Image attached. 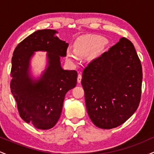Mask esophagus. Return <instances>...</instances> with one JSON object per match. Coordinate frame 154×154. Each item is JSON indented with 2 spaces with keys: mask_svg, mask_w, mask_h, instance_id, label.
Wrapping results in <instances>:
<instances>
[{
  "mask_svg": "<svg viewBox=\"0 0 154 154\" xmlns=\"http://www.w3.org/2000/svg\"><path fill=\"white\" fill-rule=\"evenodd\" d=\"M81 80H82V75L81 74H78V76H77V82L79 83L81 82Z\"/></svg>",
  "mask_w": 154,
  "mask_h": 154,
  "instance_id": "1",
  "label": "esophagus"
}]
</instances>
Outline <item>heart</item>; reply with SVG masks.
I'll return each instance as SVG.
<instances>
[{
  "label": "heart",
  "mask_w": 154,
  "mask_h": 154,
  "mask_svg": "<svg viewBox=\"0 0 154 154\" xmlns=\"http://www.w3.org/2000/svg\"><path fill=\"white\" fill-rule=\"evenodd\" d=\"M106 43V40L99 35H86L79 38L75 43V51L67 49V56L70 61L77 63L79 61V55L86 56L97 49H101Z\"/></svg>",
  "instance_id": "heart-1"
}]
</instances>
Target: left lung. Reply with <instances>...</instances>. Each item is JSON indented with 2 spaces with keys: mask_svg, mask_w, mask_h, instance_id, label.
Instances as JSON below:
<instances>
[{
  "mask_svg": "<svg viewBox=\"0 0 154 154\" xmlns=\"http://www.w3.org/2000/svg\"><path fill=\"white\" fill-rule=\"evenodd\" d=\"M143 72L133 44L122 38L83 71L82 85L91 121L101 129L122 125L138 107Z\"/></svg>",
  "mask_w": 154,
  "mask_h": 154,
  "instance_id": "1",
  "label": "left lung"
}]
</instances>
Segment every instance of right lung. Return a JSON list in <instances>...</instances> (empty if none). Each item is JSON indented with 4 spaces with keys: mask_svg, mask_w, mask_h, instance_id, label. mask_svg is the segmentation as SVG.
Here are the masks:
<instances>
[{
    "mask_svg": "<svg viewBox=\"0 0 154 154\" xmlns=\"http://www.w3.org/2000/svg\"><path fill=\"white\" fill-rule=\"evenodd\" d=\"M54 29L38 30L16 47L11 60V91L19 115L35 128L48 130L59 121L65 95L77 85V72L64 70L60 59L66 56L69 44ZM35 51H46L48 66L40 79L29 74V62Z\"/></svg>",
    "mask_w": 154,
    "mask_h": 154,
    "instance_id": "1",
    "label": "right lung"
}]
</instances>
